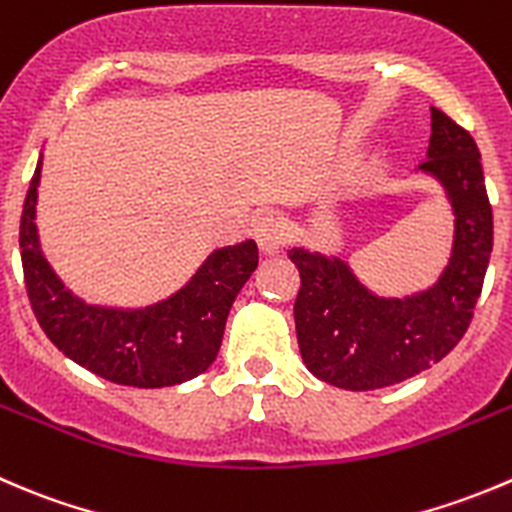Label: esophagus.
Here are the masks:
<instances>
[{
    "mask_svg": "<svg viewBox=\"0 0 512 512\" xmlns=\"http://www.w3.org/2000/svg\"><path fill=\"white\" fill-rule=\"evenodd\" d=\"M255 240L260 245V250L267 252V255L270 252H280L287 245V240H290V225L277 212H267V215H262L255 222Z\"/></svg>",
    "mask_w": 512,
    "mask_h": 512,
    "instance_id": "34e87169",
    "label": "esophagus"
}]
</instances>
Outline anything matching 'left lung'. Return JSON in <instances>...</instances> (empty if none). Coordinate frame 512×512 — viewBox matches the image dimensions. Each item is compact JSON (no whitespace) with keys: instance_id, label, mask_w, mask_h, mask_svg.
<instances>
[{"instance_id":"left-lung-1","label":"left lung","mask_w":512,"mask_h":512,"mask_svg":"<svg viewBox=\"0 0 512 512\" xmlns=\"http://www.w3.org/2000/svg\"><path fill=\"white\" fill-rule=\"evenodd\" d=\"M433 135L420 170L438 177L455 210V245L438 285L405 300L370 295L345 262L292 250L300 270L295 327L312 375L345 390H377L443 360L473 320L493 252V207L468 130L430 107Z\"/></svg>"}]
</instances>
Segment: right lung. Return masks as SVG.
Wrapping results in <instances>:
<instances>
[{"label": "right lung", "mask_w": 512, "mask_h": 512, "mask_svg": "<svg viewBox=\"0 0 512 512\" xmlns=\"http://www.w3.org/2000/svg\"><path fill=\"white\" fill-rule=\"evenodd\" d=\"M39 167L24 197L19 247L29 305L49 340L77 365L130 388H167L205 372L220 352L232 302L260 260L255 242L215 250L177 295L145 310L84 305L39 252Z\"/></svg>", "instance_id": "obj_1"}]
</instances>
